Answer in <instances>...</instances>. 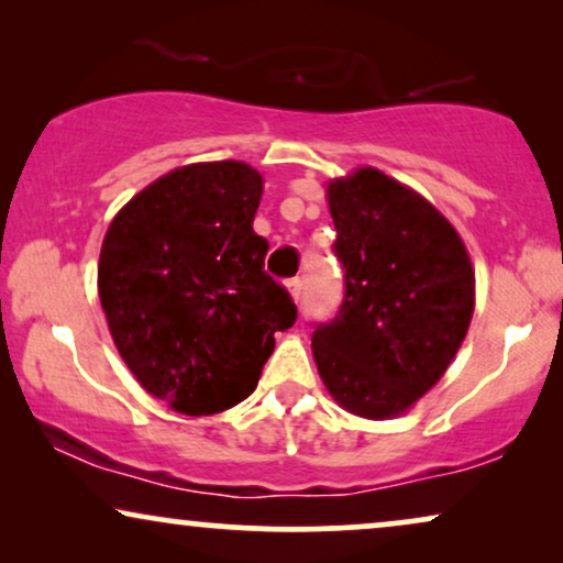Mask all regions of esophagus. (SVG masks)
<instances>
[{"label":"esophagus","instance_id":"34e87169","mask_svg":"<svg viewBox=\"0 0 563 563\" xmlns=\"http://www.w3.org/2000/svg\"><path fill=\"white\" fill-rule=\"evenodd\" d=\"M301 280H298V277H294V280H288L286 283V290L290 294V298H294V301L298 303V298H301Z\"/></svg>","mask_w":563,"mask_h":563}]
</instances>
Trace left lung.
Here are the masks:
<instances>
[{"label":"left lung","instance_id":"8db88e82","mask_svg":"<svg viewBox=\"0 0 563 563\" xmlns=\"http://www.w3.org/2000/svg\"><path fill=\"white\" fill-rule=\"evenodd\" d=\"M327 203L344 303L313 332V363L350 415H407L466 340L476 306L468 250L424 195L376 167L329 179Z\"/></svg>","mask_w":563,"mask_h":563}]
</instances>
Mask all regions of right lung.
<instances>
[{
    "mask_svg": "<svg viewBox=\"0 0 563 563\" xmlns=\"http://www.w3.org/2000/svg\"><path fill=\"white\" fill-rule=\"evenodd\" d=\"M265 179L246 162H195L115 213L97 262L112 342L154 399L187 417L244 401L294 327L296 306L265 273L254 234Z\"/></svg>",
    "mask_w": 563,
    "mask_h": 563,
    "instance_id": "obj_1",
    "label": "right lung"
}]
</instances>
